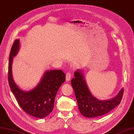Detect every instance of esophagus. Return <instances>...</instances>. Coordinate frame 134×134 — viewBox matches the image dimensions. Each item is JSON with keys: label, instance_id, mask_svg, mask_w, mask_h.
Segmentation results:
<instances>
[{"label": "esophagus", "instance_id": "esophagus-1", "mask_svg": "<svg viewBox=\"0 0 134 134\" xmlns=\"http://www.w3.org/2000/svg\"><path fill=\"white\" fill-rule=\"evenodd\" d=\"M66 81H69L71 78V74L70 72H67L66 75Z\"/></svg>", "mask_w": 134, "mask_h": 134}]
</instances>
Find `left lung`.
Here are the masks:
<instances>
[{"mask_svg":"<svg viewBox=\"0 0 134 134\" xmlns=\"http://www.w3.org/2000/svg\"><path fill=\"white\" fill-rule=\"evenodd\" d=\"M75 78L71 80L80 112L87 118L101 116L109 113L121 101L123 94L122 88L117 95L109 100H100L91 93L87 84L82 70H77L74 73Z\"/></svg>","mask_w":134,"mask_h":134,"instance_id":"1","label":"left lung"}]
</instances>
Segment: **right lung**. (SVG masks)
<instances>
[{
    "label": "right lung",
    "mask_w": 134,
    "mask_h": 134,
    "mask_svg": "<svg viewBox=\"0 0 134 134\" xmlns=\"http://www.w3.org/2000/svg\"><path fill=\"white\" fill-rule=\"evenodd\" d=\"M20 44V40L16 39L9 54L8 77L9 87L24 111L34 117L43 118L53 111L55 98L61 85L66 80V75L61 70H47L36 87L28 91H23L15 83L12 71L13 58L18 54Z\"/></svg>",
    "instance_id": "right-lung-1"
}]
</instances>
